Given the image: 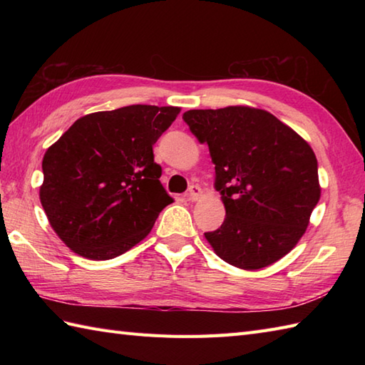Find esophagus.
Here are the masks:
<instances>
[{
  "label": "esophagus",
  "mask_w": 365,
  "mask_h": 365,
  "mask_svg": "<svg viewBox=\"0 0 365 365\" xmlns=\"http://www.w3.org/2000/svg\"><path fill=\"white\" fill-rule=\"evenodd\" d=\"M200 196H202V190H200L199 185H191V187L188 188V192H187L188 200L195 202V200H197Z\"/></svg>",
  "instance_id": "obj_1"
}]
</instances>
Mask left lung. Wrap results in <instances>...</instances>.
<instances>
[{
    "mask_svg": "<svg viewBox=\"0 0 365 365\" xmlns=\"http://www.w3.org/2000/svg\"><path fill=\"white\" fill-rule=\"evenodd\" d=\"M183 120L208 145L226 207L221 227L205 232L207 242L242 269L282 259L304 235L320 199L311 145L271 113L250 106L190 110Z\"/></svg>",
    "mask_w": 365,
    "mask_h": 365,
    "instance_id": "left-lung-1",
    "label": "left lung"
}]
</instances>
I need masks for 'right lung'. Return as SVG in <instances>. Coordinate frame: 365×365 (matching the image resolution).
<instances>
[{"instance_id": "right-lung-1", "label": "right lung", "mask_w": 365, "mask_h": 365, "mask_svg": "<svg viewBox=\"0 0 365 365\" xmlns=\"http://www.w3.org/2000/svg\"><path fill=\"white\" fill-rule=\"evenodd\" d=\"M180 110L131 105L83 115L43 155L41 202L53 230L81 257L108 260L147 237L174 202L153 144Z\"/></svg>"}]
</instances>
